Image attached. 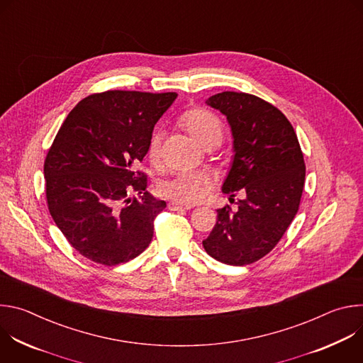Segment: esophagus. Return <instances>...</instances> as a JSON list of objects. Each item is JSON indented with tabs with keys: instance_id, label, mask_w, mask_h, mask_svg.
Here are the masks:
<instances>
[{
	"instance_id": "34e87169",
	"label": "esophagus",
	"mask_w": 363,
	"mask_h": 363,
	"mask_svg": "<svg viewBox=\"0 0 363 363\" xmlns=\"http://www.w3.org/2000/svg\"><path fill=\"white\" fill-rule=\"evenodd\" d=\"M168 208L171 211H188V210H191V206L181 205V203H177V202H169L168 203Z\"/></svg>"
}]
</instances>
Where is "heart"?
Returning <instances> with one entry per match:
<instances>
[{
  "mask_svg": "<svg viewBox=\"0 0 363 363\" xmlns=\"http://www.w3.org/2000/svg\"><path fill=\"white\" fill-rule=\"evenodd\" d=\"M182 125L203 147L218 145L223 139V125L220 119L205 109H189L182 115ZM147 158L158 164L161 158V133L155 132L147 143ZM214 188V178L203 171H179L167 178L160 185L164 198L181 205H195L203 201Z\"/></svg>",
  "mask_w": 363,
  "mask_h": 363,
  "instance_id": "b5f03b06",
  "label": "heart"
}]
</instances>
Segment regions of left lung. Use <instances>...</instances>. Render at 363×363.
<instances>
[{"label":"left lung","mask_w":363,"mask_h":363,"mask_svg":"<svg viewBox=\"0 0 363 363\" xmlns=\"http://www.w3.org/2000/svg\"><path fill=\"white\" fill-rule=\"evenodd\" d=\"M206 103L227 116L234 161L223 192L235 196L217 210V224L202 241L205 251L230 266H245L269 254L298 211L306 165L289 119L272 103L250 93L223 91ZM233 199V198H231Z\"/></svg>","instance_id":"obj_1"}]
</instances>
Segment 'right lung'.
<instances>
[{
    "label": "right lung",
    "mask_w": 363,
    "mask_h": 363,
    "mask_svg": "<svg viewBox=\"0 0 363 363\" xmlns=\"http://www.w3.org/2000/svg\"><path fill=\"white\" fill-rule=\"evenodd\" d=\"M177 93L108 90L80 100L44 161L48 211L89 260L118 266L149 245L165 201L147 191L138 168L155 123Z\"/></svg>",
    "instance_id": "obj_1"
}]
</instances>
